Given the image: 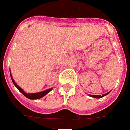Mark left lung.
<instances>
[{
	"instance_id": "8db88e82",
	"label": "left lung",
	"mask_w": 130,
	"mask_h": 130,
	"mask_svg": "<svg viewBox=\"0 0 130 130\" xmlns=\"http://www.w3.org/2000/svg\"><path fill=\"white\" fill-rule=\"evenodd\" d=\"M109 93H110V91L108 93H105V94H103L102 95H88L89 96H90V97H92V98H103V97H104V96L107 95V94H109Z\"/></svg>"
}]
</instances>
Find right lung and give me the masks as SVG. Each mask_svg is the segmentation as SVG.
Segmentation results:
<instances>
[{
    "mask_svg": "<svg viewBox=\"0 0 130 130\" xmlns=\"http://www.w3.org/2000/svg\"><path fill=\"white\" fill-rule=\"evenodd\" d=\"M10 77H11V79H12V82H13L14 85H15L16 87L17 88V89L23 95H25L26 98H28V99H30V100H37V99H40V98H43L44 97L45 95L48 93L50 92L53 89V87L52 88H50V89H48L47 90H45L43 91H41V92H38V93H26L25 91L23 90L21 87H20L19 85L15 83L14 82V79L12 78V74H11V72H10Z\"/></svg>",
    "mask_w": 130,
    "mask_h": 130,
    "instance_id": "right-lung-1",
    "label": "right lung"
}]
</instances>
